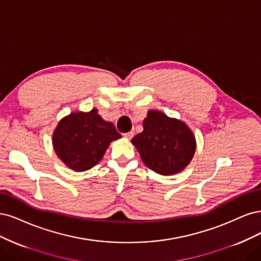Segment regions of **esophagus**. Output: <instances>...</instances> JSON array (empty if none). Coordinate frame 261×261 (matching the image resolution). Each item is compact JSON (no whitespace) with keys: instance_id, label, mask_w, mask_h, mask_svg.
I'll list each match as a JSON object with an SVG mask.
<instances>
[{"instance_id":"obj_1","label":"esophagus","mask_w":261,"mask_h":261,"mask_svg":"<svg viewBox=\"0 0 261 261\" xmlns=\"http://www.w3.org/2000/svg\"><path fill=\"white\" fill-rule=\"evenodd\" d=\"M123 138H125L127 140H131L133 138V132H127V133H123Z\"/></svg>"}]
</instances>
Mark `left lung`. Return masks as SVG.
Instances as JSON below:
<instances>
[{"mask_svg": "<svg viewBox=\"0 0 261 261\" xmlns=\"http://www.w3.org/2000/svg\"><path fill=\"white\" fill-rule=\"evenodd\" d=\"M131 142L143 163L163 175L186 169L196 150L195 136L186 122L153 109L143 120V131Z\"/></svg>", "mask_w": 261, "mask_h": 261, "instance_id": "left-lung-1", "label": "left lung"}]
</instances>
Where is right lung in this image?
<instances>
[{
	"label": "right lung",
	"mask_w": 261,
	"mask_h": 261,
	"mask_svg": "<svg viewBox=\"0 0 261 261\" xmlns=\"http://www.w3.org/2000/svg\"><path fill=\"white\" fill-rule=\"evenodd\" d=\"M120 138L115 125L93 108L64 117L53 132L52 142L57 157L69 169L81 172L98 164L109 144Z\"/></svg>",
	"instance_id": "1"
}]
</instances>
